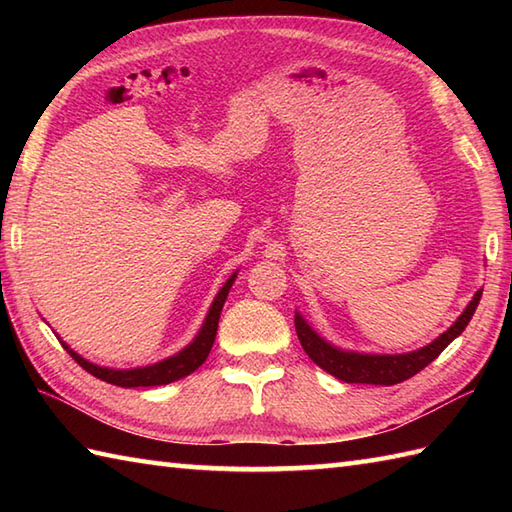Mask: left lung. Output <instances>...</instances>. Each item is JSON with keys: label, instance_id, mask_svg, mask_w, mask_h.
I'll list each match as a JSON object with an SVG mask.
<instances>
[{"label": "left lung", "instance_id": "obj_1", "mask_svg": "<svg viewBox=\"0 0 512 512\" xmlns=\"http://www.w3.org/2000/svg\"><path fill=\"white\" fill-rule=\"evenodd\" d=\"M480 299H482V290H477L469 306H466V310L460 314L458 321H455L447 332L440 334L433 343L424 345L420 350L409 352V354H358V352L339 350V347L323 341L299 312L295 314V328H297V336L303 350H306V354L312 358V361L321 369H325L328 374L336 376L339 380H345V383L396 385V383H402V380L416 376L420 369L427 367L431 361H436L444 347H447L455 336H460L466 325H469Z\"/></svg>", "mask_w": 512, "mask_h": 512}]
</instances>
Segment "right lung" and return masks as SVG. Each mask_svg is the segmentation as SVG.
Instances as JSON below:
<instances>
[{
	"label": "right lung",
	"mask_w": 512,
	"mask_h": 512,
	"mask_svg": "<svg viewBox=\"0 0 512 512\" xmlns=\"http://www.w3.org/2000/svg\"><path fill=\"white\" fill-rule=\"evenodd\" d=\"M237 273H233L231 277L226 279V284L222 286V290L217 292V297L211 303V310L206 314V319L202 323V328L195 336L193 343H189L184 347L182 352L173 354L165 361L147 365V367H136V369H110V367H99L90 361H85L83 356L76 354L74 350H70L68 345L63 343L65 350L79 363L85 372H90L92 376L105 380V383H112L118 387H156V385H169L173 380L189 376L191 372H195L209 356L215 334H217V323H220V312L224 308V301L228 297V290H231L233 281H235Z\"/></svg>",
	"instance_id": "right-lung-1"
}]
</instances>
